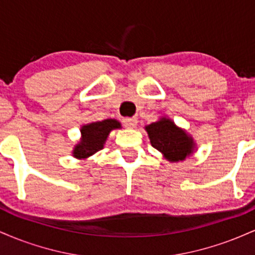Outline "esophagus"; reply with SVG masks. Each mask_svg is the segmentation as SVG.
Masks as SVG:
<instances>
[{
	"mask_svg": "<svg viewBox=\"0 0 255 255\" xmlns=\"http://www.w3.org/2000/svg\"><path fill=\"white\" fill-rule=\"evenodd\" d=\"M124 125H125L126 128L133 129V128L136 127L137 119L136 118H126V119H124Z\"/></svg>",
	"mask_w": 255,
	"mask_h": 255,
	"instance_id": "1",
	"label": "esophagus"
}]
</instances>
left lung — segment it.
<instances>
[{"instance_id":"obj_1","label":"left lung","mask_w":255,"mask_h":255,"mask_svg":"<svg viewBox=\"0 0 255 255\" xmlns=\"http://www.w3.org/2000/svg\"><path fill=\"white\" fill-rule=\"evenodd\" d=\"M145 130L150 137L151 145L170 163L183 162L197 151V144L191 134L166 116L145 126Z\"/></svg>"}]
</instances>
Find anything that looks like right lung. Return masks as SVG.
<instances>
[{"mask_svg":"<svg viewBox=\"0 0 255 255\" xmlns=\"http://www.w3.org/2000/svg\"><path fill=\"white\" fill-rule=\"evenodd\" d=\"M120 128L122 126L115 119H105L81 126L80 140L73 147L72 156L79 160L87 159L104 147L111 130Z\"/></svg>","mask_w":255,"mask_h":255,"instance_id":"1","label":"right lung"}]
</instances>
